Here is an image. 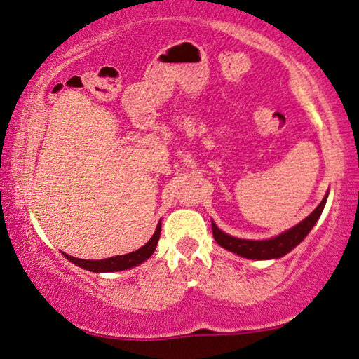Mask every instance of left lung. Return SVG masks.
<instances>
[{
	"label": "left lung",
	"mask_w": 359,
	"mask_h": 359,
	"mask_svg": "<svg viewBox=\"0 0 359 359\" xmlns=\"http://www.w3.org/2000/svg\"><path fill=\"white\" fill-rule=\"evenodd\" d=\"M326 197H328V194L325 195V198L321 201L320 205L316 207L305 220L300 222L297 226H293V229L287 230V232H283L275 238H270V240L235 238L222 232L219 226L212 222L213 238H215L217 243L226 248V250L237 253L240 257L252 258V260H270V258H280L287 255L288 252H292L293 248L297 247V245L300 243L308 233H310V230L315 226L316 220L320 219L321 212H323Z\"/></svg>",
	"instance_id": "1"
}]
</instances>
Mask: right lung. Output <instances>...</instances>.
Instances as JSON below:
<instances>
[{
	"label": "right lung",
	"mask_w": 359,
	"mask_h": 359,
	"mask_svg": "<svg viewBox=\"0 0 359 359\" xmlns=\"http://www.w3.org/2000/svg\"><path fill=\"white\" fill-rule=\"evenodd\" d=\"M158 237H161V222H158L156 232H154L152 238L140 247L139 250H135L133 253H127V255H117V257H111V258H104V260H81V258H74L71 255H66V258L76 265L81 266V269L89 270V271H121V270H127L133 269V266L139 265V263L146 262L149 257L152 255L154 250H156Z\"/></svg>",
	"instance_id": "add662e5"
}]
</instances>
